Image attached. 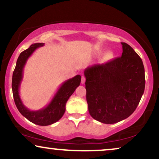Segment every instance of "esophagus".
Listing matches in <instances>:
<instances>
[{
  "instance_id": "obj_1",
  "label": "esophagus",
  "mask_w": 159,
  "mask_h": 159,
  "mask_svg": "<svg viewBox=\"0 0 159 159\" xmlns=\"http://www.w3.org/2000/svg\"><path fill=\"white\" fill-rule=\"evenodd\" d=\"M85 81H86V78L84 77V76H82V78H81V84H84V83H85Z\"/></svg>"
}]
</instances>
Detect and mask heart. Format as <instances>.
Instances as JSON below:
<instances>
[{"instance_id":"obj_1","label":"heart","mask_w":159,"mask_h":159,"mask_svg":"<svg viewBox=\"0 0 159 159\" xmlns=\"http://www.w3.org/2000/svg\"><path fill=\"white\" fill-rule=\"evenodd\" d=\"M111 56H112V54L111 53H107L105 55V59H110V58H111Z\"/></svg>"}]
</instances>
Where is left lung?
Masks as SVG:
<instances>
[{
  "label": "left lung",
  "instance_id": "obj_1",
  "mask_svg": "<svg viewBox=\"0 0 159 159\" xmlns=\"http://www.w3.org/2000/svg\"><path fill=\"white\" fill-rule=\"evenodd\" d=\"M121 44V57L84 70L89 112L105 124L116 123L131 115L144 91L143 62L129 45Z\"/></svg>",
  "mask_w": 159,
  "mask_h": 159
}]
</instances>
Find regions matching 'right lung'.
Here are the masks:
<instances>
[{"mask_svg": "<svg viewBox=\"0 0 159 159\" xmlns=\"http://www.w3.org/2000/svg\"><path fill=\"white\" fill-rule=\"evenodd\" d=\"M44 43H34L22 52L18 57L12 75V92L14 100L18 111L30 122L38 125L46 126L59 121L65 112V106L68 99L80 85L81 77L80 75L68 79L61 84L53 99L47 106L37 111H31L24 106L20 97V86L23 75V69L27 60L38 48Z\"/></svg>", "mask_w": 159, "mask_h": 159, "instance_id": "right-lung-1", "label": "right lung"}]
</instances>
